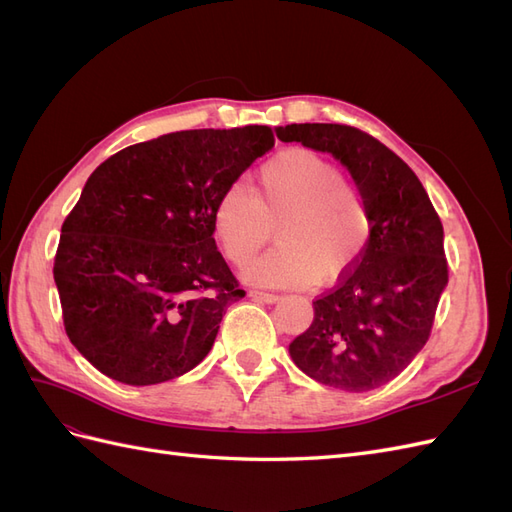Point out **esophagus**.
<instances>
[{"mask_svg": "<svg viewBox=\"0 0 512 512\" xmlns=\"http://www.w3.org/2000/svg\"><path fill=\"white\" fill-rule=\"evenodd\" d=\"M250 297H252V299H258V301H262V303H277V301H280V297H277V294L260 292V290H252Z\"/></svg>", "mask_w": 512, "mask_h": 512, "instance_id": "1", "label": "esophagus"}]
</instances>
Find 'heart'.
<instances>
[{
    "label": "heart",
    "mask_w": 512,
    "mask_h": 512,
    "mask_svg": "<svg viewBox=\"0 0 512 512\" xmlns=\"http://www.w3.org/2000/svg\"><path fill=\"white\" fill-rule=\"evenodd\" d=\"M277 245L243 271L265 288L333 284L359 265L374 215L365 194L344 181L342 170L309 149H290L262 164L256 196L232 183L211 211V232L222 256L243 267L271 237Z\"/></svg>",
    "instance_id": "obj_1"
}]
</instances>
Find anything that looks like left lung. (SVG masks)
<instances>
[{"mask_svg":"<svg viewBox=\"0 0 512 512\" xmlns=\"http://www.w3.org/2000/svg\"><path fill=\"white\" fill-rule=\"evenodd\" d=\"M275 132L284 143L331 153L374 215L361 262L314 301L312 324L288 352L320 384L348 393L378 389L429 339L448 284L442 222L412 168L374 136L339 123H290Z\"/></svg>","mask_w":512,"mask_h":512,"instance_id":"left-lung-1","label":"left lung"}]
</instances>
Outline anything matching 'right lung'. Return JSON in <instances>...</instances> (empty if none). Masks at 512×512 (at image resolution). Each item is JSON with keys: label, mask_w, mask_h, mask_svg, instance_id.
Listing matches in <instances>:
<instances>
[{"label": "right lung", "mask_w": 512, "mask_h": 512, "mask_svg": "<svg viewBox=\"0 0 512 512\" xmlns=\"http://www.w3.org/2000/svg\"><path fill=\"white\" fill-rule=\"evenodd\" d=\"M275 145L271 128L181 130L121 149L61 226L53 277L74 348L132 386L183 376L245 297L211 232L215 200Z\"/></svg>", "instance_id": "obj_1"}]
</instances>
